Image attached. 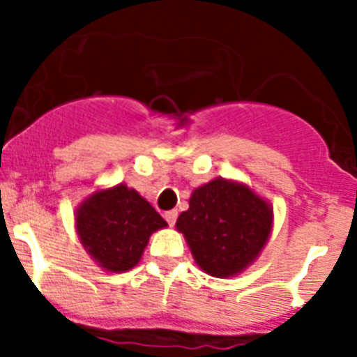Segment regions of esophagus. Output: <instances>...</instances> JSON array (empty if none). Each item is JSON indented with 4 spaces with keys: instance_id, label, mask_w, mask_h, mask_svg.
I'll list each match as a JSON object with an SVG mask.
<instances>
[{
    "instance_id": "esophagus-1",
    "label": "esophagus",
    "mask_w": 357,
    "mask_h": 357,
    "mask_svg": "<svg viewBox=\"0 0 357 357\" xmlns=\"http://www.w3.org/2000/svg\"><path fill=\"white\" fill-rule=\"evenodd\" d=\"M176 216H178V213H176L175 209L173 211H168V213H164V218H166V222L169 223V225H175V222H176Z\"/></svg>"
}]
</instances>
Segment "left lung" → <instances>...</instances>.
Wrapping results in <instances>:
<instances>
[{"instance_id": "obj_1", "label": "left lung", "mask_w": 357, "mask_h": 357, "mask_svg": "<svg viewBox=\"0 0 357 357\" xmlns=\"http://www.w3.org/2000/svg\"><path fill=\"white\" fill-rule=\"evenodd\" d=\"M175 227L200 270L227 279L245 272L266 247L273 207L250 185L220 176L195 189Z\"/></svg>"}]
</instances>
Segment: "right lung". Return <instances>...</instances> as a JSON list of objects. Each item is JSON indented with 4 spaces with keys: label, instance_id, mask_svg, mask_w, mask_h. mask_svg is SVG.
Wrapping results in <instances>:
<instances>
[{
    "label": "right lung",
    "instance_id": "1",
    "mask_svg": "<svg viewBox=\"0 0 357 357\" xmlns=\"http://www.w3.org/2000/svg\"><path fill=\"white\" fill-rule=\"evenodd\" d=\"M168 227L162 216L127 184L96 189L75 211L85 252L105 272H128L141 261L150 236Z\"/></svg>",
    "mask_w": 357,
    "mask_h": 357
}]
</instances>
